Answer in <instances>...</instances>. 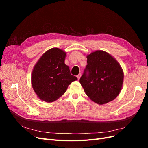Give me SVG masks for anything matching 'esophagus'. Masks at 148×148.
I'll list each match as a JSON object with an SVG mask.
<instances>
[{"label":"esophagus","instance_id":"obj_1","mask_svg":"<svg viewBox=\"0 0 148 148\" xmlns=\"http://www.w3.org/2000/svg\"><path fill=\"white\" fill-rule=\"evenodd\" d=\"M81 76H82V73H79V74L77 75V78H78V79H79L80 77H81Z\"/></svg>","mask_w":148,"mask_h":148}]
</instances>
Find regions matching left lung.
Wrapping results in <instances>:
<instances>
[{
  "label": "left lung",
  "instance_id": "obj_1",
  "mask_svg": "<svg viewBox=\"0 0 148 148\" xmlns=\"http://www.w3.org/2000/svg\"><path fill=\"white\" fill-rule=\"evenodd\" d=\"M87 65L79 83L86 95L98 104L114 100L122 89L123 72L108 53L97 51L87 56Z\"/></svg>",
  "mask_w": 148,
  "mask_h": 148
}]
</instances>
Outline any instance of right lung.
<instances>
[{
    "instance_id": "obj_1",
    "label": "right lung",
    "mask_w": 148,
    "mask_h": 148,
    "mask_svg": "<svg viewBox=\"0 0 148 148\" xmlns=\"http://www.w3.org/2000/svg\"><path fill=\"white\" fill-rule=\"evenodd\" d=\"M65 56L61 49L52 48L44 53L34 66L31 82L40 99L47 102L57 100L71 82L78 79L65 64Z\"/></svg>"
}]
</instances>
